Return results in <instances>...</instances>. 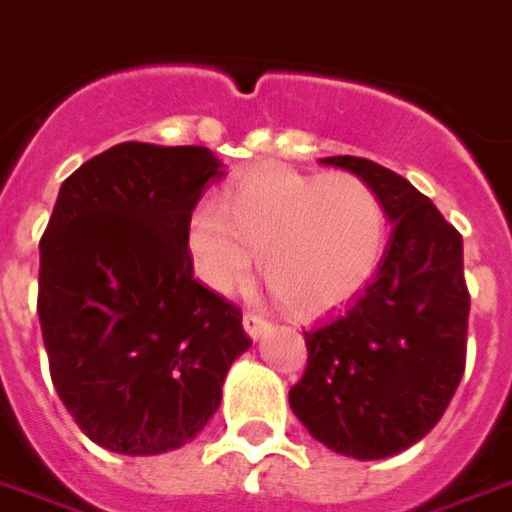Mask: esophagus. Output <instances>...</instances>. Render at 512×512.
<instances>
[{
	"label": "esophagus",
	"instance_id": "esophagus-1",
	"mask_svg": "<svg viewBox=\"0 0 512 512\" xmlns=\"http://www.w3.org/2000/svg\"><path fill=\"white\" fill-rule=\"evenodd\" d=\"M244 329H246V334L252 337V340H263V337L271 332V323H268L263 315H257V312H246Z\"/></svg>",
	"mask_w": 512,
	"mask_h": 512
}]
</instances>
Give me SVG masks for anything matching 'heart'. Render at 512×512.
<instances>
[{
  "instance_id": "b5f03b06",
  "label": "heart",
  "mask_w": 512,
  "mask_h": 512,
  "mask_svg": "<svg viewBox=\"0 0 512 512\" xmlns=\"http://www.w3.org/2000/svg\"><path fill=\"white\" fill-rule=\"evenodd\" d=\"M386 244L378 191L351 172L304 175L288 167L246 172L222 208L200 202L186 222L194 277L233 293L255 271L288 310L321 315L354 301L376 274Z\"/></svg>"
}]
</instances>
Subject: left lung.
<instances>
[{
	"label": "left lung",
	"mask_w": 512,
	"mask_h": 512,
	"mask_svg": "<svg viewBox=\"0 0 512 512\" xmlns=\"http://www.w3.org/2000/svg\"><path fill=\"white\" fill-rule=\"evenodd\" d=\"M323 164L367 180L392 224L376 279L304 332L307 370L290 408L329 450L376 461L428 436L466 367L463 238L406 178L370 158Z\"/></svg>",
	"instance_id": "left-lung-1"
}]
</instances>
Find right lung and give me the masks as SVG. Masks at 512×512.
<instances>
[{"instance_id":"right-lung-1","label":"right lung","mask_w":512,"mask_h":512,"mask_svg":"<svg viewBox=\"0 0 512 512\" xmlns=\"http://www.w3.org/2000/svg\"><path fill=\"white\" fill-rule=\"evenodd\" d=\"M222 175L208 147L123 142L62 183L40 238V332L57 395L104 450L183 447L252 345L186 249L191 211Z\"/></svg>"}]
</instances>
